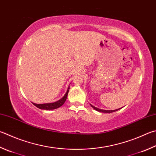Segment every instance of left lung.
<instances>
[{
  "instance_id": "left-lung-1",
  "label": "left lung",
  "mask_w": 156,
  "mask_h": 156,
  "mask_svg": "<svg viewBox=\"0 0 156 156\" xmlns=\"http://www.w3.org/2000/svg\"><path fill=\"white\" fill-rule=\"evenodd\" d=\"M90 106H91L95 110H97V111L101 112H105V113H111V112H113L117 111V110L121 109V108H119V109H116V110H102V109L98 108H96V107H95L94 106H93V105H90Z\"/></svg>"
}]
</instances>
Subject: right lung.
<instances>
[{"mask_svg":"<svg viewBox=\"0 0 156 156\" xmlns=\"http://www.w3.org/2000/svg\"><path fill=\"white\" fill-rule=\"evenodd\" d=\"M69 90V86L68 89L67 90V92L65 95L62 98L61 100L55 101V102L53 103H48V104H37L33 103V105H35L36 107H37L39 109H43V110H54L56 108H58L60 106H61L63 104L65 103V101H66V99L67 98V95H68V92Z\"/></svg>","mask_w":156,"mask_h":156,"instance_id":"add662e5","label":"right lung"}]
</instances>
